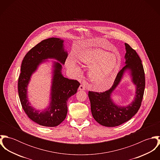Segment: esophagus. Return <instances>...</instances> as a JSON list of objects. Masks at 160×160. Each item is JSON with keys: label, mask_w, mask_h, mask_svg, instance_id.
Listing matches in <instances>:
<instances>
[{"label": "esophagus", "mask_w": 160, "mask_h": 160, "mask_svg": "<svg viewBox=\"0 0 160 160\" xmlns=\"http://www.w3.org/2000/svg\"><path fill=\"white\" fill-rule=\"evenodd\" d=\"M79 91H84V90H85V87H84V86L81 85V86L79 87Z\"/></svg>", "instance_id": "obj_1"}]
</instances>
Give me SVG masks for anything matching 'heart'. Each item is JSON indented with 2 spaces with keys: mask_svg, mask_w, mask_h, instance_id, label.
Instances as JSON below:
<instances>
[{
  "mask_svg": "<svg viewBox=\"0 0 160 160\" xmlns=\"http://www.w3.org/2000/svg\"><path fill=\"white\" fill-rule=\"evenodd\" d=\"M79 60L89 67V78L99 89L106 90L112 86L119 67V60L115 53L99 48H90L84 52ZM66 67L75 76L81 73L79 66L71 58L67 60Z\"/></svg>",
  "mask_w": 160,
  "mask_h": 160,
  "instance_id": "1",
  "label": "heart"
}]
</instances>
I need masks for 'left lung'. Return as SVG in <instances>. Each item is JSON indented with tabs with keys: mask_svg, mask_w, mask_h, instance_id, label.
I'll list each match as a JSON object with an SVG mask.
<instances>
[{
	"mask_svg": "<svg viewBox=\"0 0 160 160\" xmlns=\"http://www.w3.org/2000/svg\"><path fill=\"white\" fill-rule=\"evenodd\" d=\"M124 67L118 73L112 87L104 92H89L92 114L100 124L106 127L118 126L130 120L136 114L141 105L145 89V73L142 61L137 52L125 43ZM125 73H128L136 87L134 100L126 106H118L111 96Z\"/></svg>",
	"mask_w": 160,
	"mask_h": 160,
	"instance_id": "obj_1",
	"label": "left lung"
}]
</instances>
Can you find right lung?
Here are the masks:
<instances>
[{
    "mask_svg": "<svg viewBox=\"0 0 160 160\" xmlns=\"http://www.w3.org/2000/svg\"><path fill=\"white\" fill-rule=\"evenodd\" d=\"M64 40L51 38L41 41L32 48L23 58L21 73L18 78V89L23 110L28 116L36 123L46 127H55L66 118L67 101L74 95L80 86L76 80L69 79L62 74V65L65 64L68 52L65 49ZM52 61V81L50 102L42 111L36 109L28 100L27 86L32 74L41 64Z\"/></svg>",
    "mask_w": 160,
    "mask_h": 160,
    "instance_id": "1",
    "label": "right lung"
}]
</instances>
